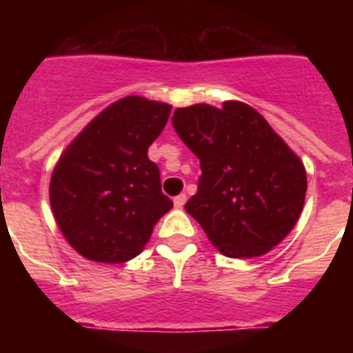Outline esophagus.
Returning <instances> with one entry per match:
<instances>
[{
  "label": "esophagus",
  "instance_id": "esophagus-1",
  "mask_svg": "<svg viewBox=\"0 0 353 353\" xmlns=\"http://www.w3.org/2000/svg\"><path fill=\"white\" fill-rule=\"evenodd\" d=\"M185 203H187V196H185V194H179V196H176V198H174V205H176V209H181Z\"/></svg>",
  "mask_w": 353,
  "mask_h": 353
}]
</instances>
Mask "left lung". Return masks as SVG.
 <instances>
[{
    "mask_svg": "<svg viewBox=\"0 0 353 353\" xmlns=\"http://www.w3.org/2000/svg\"><path fill=\"white\" fill-rule=\"evenodd\" d=\"M172 124L199 159L198 192L185 210L216 249L262 256L295 227L306 198V168L269 122L243 102L177 108Z\"/></svg>",
    "mask_w": 353,
    "mask_h": 353,
    "instance_id": "obj_1",
    "label": "left lung"
}]
</instances>
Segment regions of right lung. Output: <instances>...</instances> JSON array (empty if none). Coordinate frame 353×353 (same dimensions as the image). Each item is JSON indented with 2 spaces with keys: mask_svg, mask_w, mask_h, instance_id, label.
Returning a JSON list of instances; mask_svg holds the SVG:
<instances>
[{
  "mask_svg": "<svg viewBox=\"0 0 353 353\" xmlns=\"http://www.w3.org/2000/svg\"><path fill=\"white\" fill-rule=\"evenodd\" d=\"M172 106L132 95L102 110L60 155L49 185L52 214L69 245L93 262L122 263L148 243L174 207L148 146Z\"/></svg>",
  "mask_w": 353,
  "mask_h": 353,
  "instance_id": "add662e5",
  "label": "right lung"
}]
</instances>
